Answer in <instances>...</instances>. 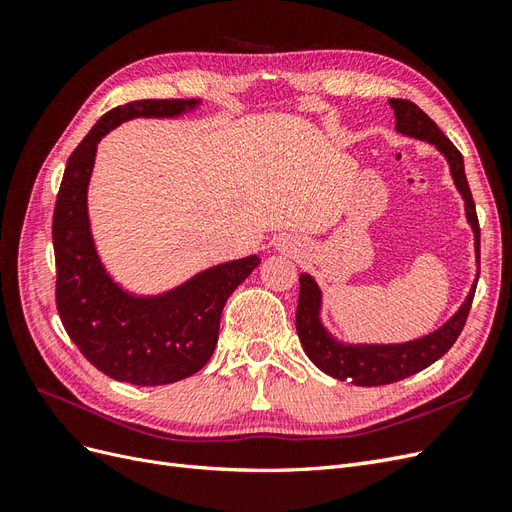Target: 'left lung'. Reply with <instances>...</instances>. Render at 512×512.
<instances>
[{"label":"left lung","mask_w":512,"mask_h":512,"mask_svg":"<svg viewBox=\"0 0 512 512\" xmlns=\"http://www.w3.org/2000/svg\"><path fill=\"white\" fill-rule=\"evenodd\" d=\"M391 106L395 111V128L401 134L421 138L431 145H436L451 164V173L455 179L457 190L466 200L468 222L476 235V256L480 258V226L476 205L466 179V168H463L461 151L448 141V136L436 126V121L427 117L421 108L410 100L391 98ZM299 305H297V333L309 359L314 361L318 369L337 380H348L356 386H382L397 380H404L416 371L436 363L444 356L451 346L457 342L472 307V299L476 292V284L472 286L466 303L459 307V312L448 320L442 329L427 337L416 339V342L399 344V346H344L324 331L320 324V288L316 282L303 273L299 277Z\"/></svg>","instance_id":"8db88e82"}]
</instances>
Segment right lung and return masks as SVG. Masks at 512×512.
Segmentation results:
<instances>
[{
	"mask_svg": "<svg viewBox=\"0 0 512 512\" xmlns=\"http://www.w3.org/2000/svg\"><path fill=\"white\" fill-rule=\"evenodd\" d=\"M198 100H134L98 119L68 158L53 213L55 303L76 348L108 378L173 384L203 369L218 346L224 303L258 256L198 273L173 292L141 299L106 275L87 220V185L100 138L132 117H173Z\"/></svg>",
	"mask_w": 512,
	"mask_h": 512,
	"instance_id": "obj_1",
	"label": "right lung"
}]
</instances>
